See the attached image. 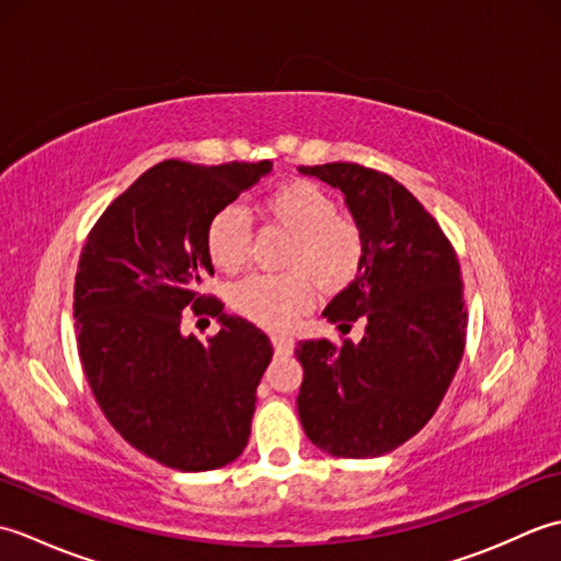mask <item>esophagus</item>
<instances>
[{"label": "esophagus", "instance_id": "esophagus-1", "mask_svg": "<svg viewBox=\"0 0 561 561\" xmlns=\"http://www.w3.org/2000/svg\"><path fill=\"white\" fill-rule=\"evenodd\" d=\"M272 344L277 354H291L294 350V340L289 335H284V332H272Z\"/></svg>", "mask_w": 561, "mask_h": 561}]
</instances>
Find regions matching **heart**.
Masks as SVG:
<instances>
[{"instance_id": "heart-1", "label": "heart", "mask_w": 561, "mask_h": 561, "mask_svg": "<svg viewBox=\"0 0 561 561\" xmlns=\"http://www.w3.org/2000/svg\"><path fill=\"white\" fill-rule=\"evenodd\" d=\"M270 219L294 233L287 267L277 274H253L238 282L231 304L241 316L265 328H289L313 299V279L325 289L347 284L362 265L364 241L356 224L340 217L337 199L311 181H291L262 202ZM205 245L221 272L245 265L250 250V221L243 207L226 205L207 224ZM309 273L306 275L305 272Z\"/></svg>"}]
</instances>
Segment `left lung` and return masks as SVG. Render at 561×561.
<instances>
[{
  "label": "left lung",
  "mask_w": 561,
  "mask_h": 561,
  "mask_svg": "<svg viewBox=\"0 0 561 561\" xmlns=\"http://www.w3.org/2000/svg\"><path fill=\"white\" fill-rule=\"evenodd\" d=\"M337 187L362 233L359 274L328 304L330 323L364 320L359 344L304 340L299 420L320 450L376 458L432 420L465 350L460 262L408 187L359 163L301 165Z\"/></svg>",
  "instance_id": "1"
}]
</instances>
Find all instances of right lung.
<instances>
[{
	"label": "right lung",
	"instance_id": "obj_1",
	"mask_svg": "<svg viewBox=\"0 0 561 561\" xmlns=\"http://www.w3.org/2000/svg\"><path fill=\"white\" fill-rule=\"evenodd\" d=\"M272 171V161H161L101 214L75 282L79 359L105 420L165 468L202 472L241 456L270 337L199 294L214 274L209 219ZM211 314L207 343L183 336L182 311Z\"/></svg>",
	"mask_w": 561,
	"mask_h": 561
}]
</instances>
